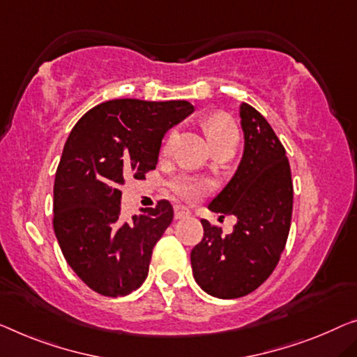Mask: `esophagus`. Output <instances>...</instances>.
<instances>
[{"mask_svg": "<svg viewBox=\"0 0 357 357\" xmlns=\"http://www.w3.org/2000/svg\"><path fill=\"white\" fill-rule=\"evenodd\" d=\"M190 215V211L185 208V206H176V208H174V218H176V220H183V218H188Z\"/></svg>", "mask_w": 357, "mask_h": 357, "instance_id": "34e87169", "label": "esophagus"}]
</instances>
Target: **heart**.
Here are the masks:
<instances>
[{
  "label": "heart",
  "mask_w": 357,
  "mask_h": 357,
  "mask_svg": "<svg viewBox=\"0 0 357 357\" xmlns=\"http://www.w3.org/2000/svg\"><path fill=\"white\" fill-rule=\"evenodd\" d=\"M206 137H208L210 144L215 147L220 142L229 139V137L237 136L236 126L232 121L225 115H211L210 119L205 120L204 123ZM173 141V135L168 136L167 142H165V149H168ZM211 189V181L200 176H179L172 183V190L181 199L188 202H195L206 195Z\"/></svg>",
  "instance_id": "heart-1"
}]
</instances>
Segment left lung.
I'll return each mask as SVG.
<instances>
[{"label": "left lung", "instance_id": "left-lung-1", "mask_svg": "<svg viewBox=\"0 0 357 357\" xmlns=\"http://www.w3.org/2000/svg\"><path fill=\"white\" fill-rule=\"evenodd\" d=\"M242 160L208 208L234 215L231 234L202 220L204 238L190 252L200 289L216 298L252 294L273 274L284 252L294 208V185L284 146L264 116L245 102L238 109Z\"/></svg>", "mask_w": 357, "mask_h": 357}]
</instances>
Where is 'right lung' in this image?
Returning <instances> with one entry per match:
<instances>
[{"instance_id": "right-lung-1", "label": "right lung", "mask_w": 357, "mask_h": 357, "mask_svg": "<svg viewBox=\"0 0 357 357\" xmlns=\"http://www.w3.org/2000/svg\"><path fill=\"white\" fill-rule=\"evenodd\" d=\"M194 110L188 100H107L68 135L54 179V232L68 266L98 294L125 296L146 280L173 206L160 200L125 221L120 188L155 169L165 132Z\"/></svg>"}]
</instances>
